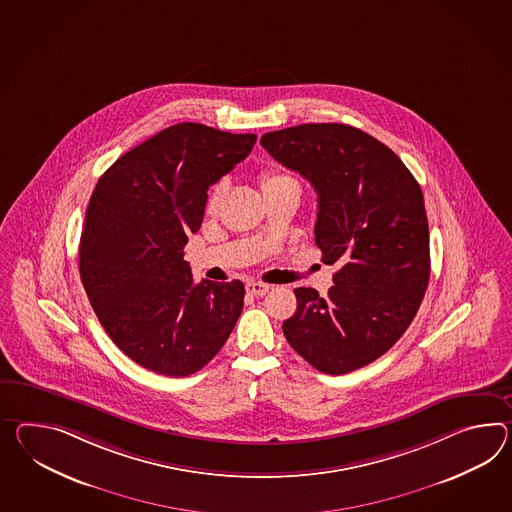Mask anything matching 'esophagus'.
<instances>
[{
	"label": "esophagus",
	"mask_w": 512,
	"mask_h": 512,
	"mask_svg": "<svg viewBox=\"0 0 512 512\" xmlns=\"http://www.w3.org/2000/svg\"><path fill=\"white\" fill-rule=\"evenodd\" d=\"M270 290V285H264V283H257V281H250L248 285H246V292L251 294V296H264L266 292Z\"/></svg>",
	"instance_id": "obj_1"
}]
</instances>
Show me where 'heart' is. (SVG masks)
I'll use <instances>...</instances> for the list:
<instances>
[{"mask_svg":"<svg viewBox=\"0 0 512 512\" xmlns=\"http://www.w3.org/2000/svg\"><path fill=\"white\" fill-rule=\"evenodd\" d=\"M262 190L266 188L279 187V185H298V181L292 175L285 174V172H277V170H268L261 175ZM222 198V187L214 188L211 198L207 201V212L216 211L218 203Z\"/></svg>","mask_w":512,"mask_h":512,"instance_id":"heart-1","label":"heart"}]
</instances>
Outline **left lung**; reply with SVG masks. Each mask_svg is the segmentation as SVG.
Segmentation results:
<instances>
[{"instance_id":"obj_1","label":"left lung","mask_w":512,"mask_h":512,"mask_svg":"<svg viewBox=\"0 0 512 512\" xmlns=\"http://www.w3.org/2000/svg\"><path fill=\"white\" fill-rule=\"evenodd\" d=\"M261 144L316 190L314 240L322 261L338 266L324 298L294 290L298 309L283 333L316 370L348 374L387 353L424 300L431 262L422 188L394 151L351 125H296Z\"/></svg>"}]
</instances>
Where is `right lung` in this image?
<instances>
[{
	"instance_id": "right-lung-1",
	"label": "right lung",
	"mask_w": 512,
	"mask_h": 512,
	"mask_svg": "<svg viewBox=\"0 0 512 512\" xmlns=\"http://www.w3.org/2000/svg\"><path fill=\"white\" fill-rule=\"evenodd\" d=\"M255 140L172 125L122 155L90 196L79 244L83 287L114 344L155 374H196L237 324L244 285H196L183 248L200 229L207 190Z\"/></svg>"
}]
</instances>
